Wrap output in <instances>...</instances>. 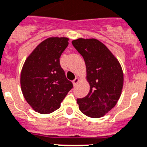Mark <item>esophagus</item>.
I'll list each match as a JSON object with an SVG mask.
<instances>
[{"instance_id": "obj_1", "label": "esophagus", "mask_w": 147, "mask_h": 147, "mask_svg": "<svg viewBox=\"0 0 147 147\" xmlns=\"http://www.w3.org/2000/svg\"><path fill=\"white\" fill-rule=\"evenodd\" d=\"M78 81H79V78H75L74 80H73V84H74V86L77 85V84L78 83Z\"/></svg>"}]
</instances>
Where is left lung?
<instances>
[{"instance_id": "8db88e82", "label": "left lung", "mask_w": 147, "mask_h": 147, "mask_svg": "<svg viewBox=\"0 0 147 147\" xmlns=\"http://www.w3.org/2000/svg\"><path fill=\"white\" fill-rule=\"evenodd\" d=\"M72 44L84 59L87 80L90 84L88 95L77 101L82 113L100 118L113 109L123 87V72L119 62L102 42L95 38H78Z\"/></svg>"}]
</instances>
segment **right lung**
Wrapping results in <instances>:
<instances>
[{
    "label": "right lung",
    "instance_id": "obj_1",
    "mask_svg": "<svg viewBox=\"0 0 147 147\" xmlns=\"http://www.w3.org/2000/svg\"><path fill=\"white\" fill-rule=\"evenodd\" d=\"M68 38H46L25 60L21 74L23 95L30 106L41 114H49L73 88L59 64V57L68 46Z\"/></svg>",
    "mask_w": 147,
    "mask_h": 147
}]
</instances>
